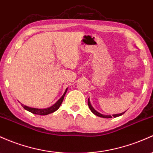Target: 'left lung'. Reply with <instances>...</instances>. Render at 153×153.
Here are the masks:
<instances>
[{
	"instance_id": "obj_1",
	"label": "left lung",
	"mask_w": 153,
	"mask_h": 153,
	"mask_svg": "<svg viewBox=\"0 0 153 153\" xmlns=\"http://www.w3.org/2000/svg\"><path fill=\"white\" fill-rule=\"evenodd\" d=\"M88 107L90 108L91 111L92 112H93L94 114L96 115H97V116L99 117H107V118H110V117H112L111 115H102V114H100V112H98L97 111H96V110H94V109L91 106V105L90 102H89V99L88 100ZM126 112H122V113H120V114H115V115H113L112 116H113L114 117H118V116H120V115H122L123 114L125 113Z\"/></svg>"
}]
</instances>
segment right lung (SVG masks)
I'll return each instance as SVG.
<instances>
[{"label":"right lung","instance_id":"obj_1","mask_svg":"<svg viewBox=\"0 0 153 153\" xmlns=\"http://www.w3.org/2000/svg\"><path fill=\"white\" fill-rule=\"evenodd\" d=\"M67 90H68V88H67V89L65 90V93H64V94L62 95V97L61 98H60L59 100L58 101L54 104V105H52L51 107H48V108H46V109L33 108V107H27V106H25V105H22V106L24 107V109H25V110H27V111L32 112V113H33V114H36V115H48V114L52 113V112H55V111H56V110H57L59 108L60 105H62V102H63L64 97H65V94H66Z\"/></svg>","mask_w":153,"mask_h":153}]
</instances>
